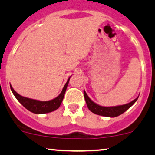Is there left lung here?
Masks as SVG:
<instances>
[{
  "instance_id": "8db88e82",
  "label": "left lung",
  "mask_w": 155,
  "mask_h": 155,
  "mask_svg": "<svg viewBox=\"0 0 155 155\" xmlns=\"http://www.w3.org/2000/svg\"><path fill=\"white\" fill-rule=\"evenodd\" d=\"M84 99H85L86 104L87 106L88 107L89 110H91L93 113L96 114L97 115H100V116L103 117H116L119 115L122 114L126 111L129 107H131L135 103L137 98L134 99L131 102L125 105H118V106H113V107H103L101 105H97L95 102H93L91 99L89 98L88 96L87 95L85 91H84Z\"/></svg>"
}]
</instances>
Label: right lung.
Segmentation results:
<instances>
[{
	"mask_svg": "<svg viewBox=\"0 0 155 155\" xmlns=\"http://www.w3.org/2000/svg\"><path fill=\"white\" fill-rule=\"evenodd\" d=\"M71 77L68 79L66 84L63 87L62 91H61V94L56 97L55 99H52L50 101H39L36 99H32L30 98H27V97H22V96L19 95L10 84V88L12 92L15 97V98L18 100V102L24 106V107L30 111L32 112L34 114H47L50 113V112L54 111L56 109H58L61 105V102H62L63 99H64V96L66 91L67 87L69 83V80Z\"/></svg>",
	"mask_w": 155,
	"mask_h": 155,
	"instance_id": "add662e5",
	"label": "right lung"
}]
</instances>
